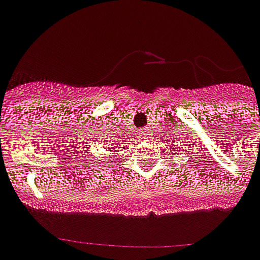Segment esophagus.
Instances as JSON below:
<instances>
[{
    "mask_svg": "<svg viewBox=\"0 0 260 260\" xmlns=\"http://www.w3.org/2000/svg\"><path fill=\"white\" fill-rule=\"evenodd\" d=\"M140 135H142V137H147V130H142Z\"/></svg>",
    "mask_w": 260,
    "mask_h": 260,
    "instance_id": "obj_1",
    "label": "esophagus"
}]
</instances>
